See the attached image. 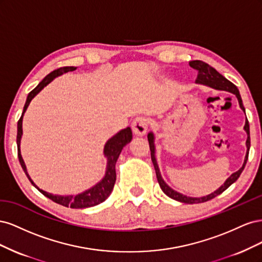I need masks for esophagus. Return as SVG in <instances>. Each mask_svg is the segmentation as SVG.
<instances>
[{"label":"esophagus","instance_id":"1","mask_svg":"<svg viewBox=\"0 0 262 262\" xmlns=\"http://www.w3.org/2000/svg\"><path fill=\"white\" fill-rule=\"evenodd\" d=\"M148 125H149L148 119H146L145 117H138L133 120L131 128L136 136L141 137V136H144V134L146 133V131L148 129Z\"/></svg>","mask_w":262,"mask_h":262}]
</instances>
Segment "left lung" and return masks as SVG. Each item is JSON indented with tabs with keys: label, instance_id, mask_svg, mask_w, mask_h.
I'll return each instance as SVG.
<instances>
[{
	"label": "left lung",
	"instance_id": "1",
	"mask_svg": "<svg viewBox=\"0 0 262 262\" xmlns=\"http://www.w3.org/2000/svg\"><path fill=\"white\" fill-rule=\"evenodd\" d=\"M189 64H190V67H191L192 69H194V70L198 71L196 83L204 84V85H208V86H210V87H213V89L226 91V92L235 94L237 99H238V101H239L241 108L245 112V108H244V105H243V100H242V97H241V95H239L238 89H237L236 85H234L232 82H229V81L227 80V78H225L223 75L220 74L215 69H213L212 67H210V66L208 64V63H205V62H203V61L194 60V61L189 62ZM244 129L246 130V132H247L248 138H247V141H246V145H247V154H246L245 162H244L243 167H242L238 171L234 172L233 175L225 181V184H224L223 186H222L221 188H219V189L216 190V191H214L213 193H211V194H209V195H207V196H202V198H190V196H186V195H184V194L178 193L177 191H175V190H172L171 188H169L167 185L165 184V181L162 179V176H161V173H160V169H158V166H157V163H156V160H155V146H154V137H153V133H148L147 140H148V144H149L150 158H152V162H153L154 168H155V171H156L157 181H158V184H160V187L162 188L164 193L167 194L169 198H171V199H173V200H177V201L184 202V203L192 204V203L207 202V201L213 199V198L217 196V195L221 194L222 192H224L225 190H226L229 186H231L232 184H234V182L239 178L241 173L243 172V170H244V168H245L246 163H247V161H248V154H249V148H250V134H249V123H248V120H246L245 128H244Z\"/></svg>",
	"mask_w": 262,
	"mask_h": 262
}]
</instances>
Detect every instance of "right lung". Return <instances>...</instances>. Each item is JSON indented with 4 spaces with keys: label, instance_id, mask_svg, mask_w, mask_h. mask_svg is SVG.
Instances as JSON below:
<instances>
[{
    "label": "right lung",
    "instance_id": "1",
    "mask_svg": "<svg viewBox=\"0 0 262 262\" xmlns=\"http://www.w3.org/2000/svg\"><path fill=\"white\" fill-rule=\"evenodd\" d=\"M76 70V68L74 67H63V68H59L57 70L52 71L51 73H49L47 75L43 80L39 83L35 89L31 91L26 99L25 102V106H24V110H23V114L19 118L18 123H17V153H18V160L19 163L21 165V168L25 171L26 176L28 177L29 181L33 184L39 191H40L43 195H46L47 198H49L50 200H52L55 203H59L63 207H67V208H72V209H84V208H90V207H94V205H97L101 202H104L107 198L109 196V194L112 193L114 186H115V182H116V162L118 160L119 155H120L121 150L123 148L124 145H126L129 143V142L132 140V131L130 128H126L124 130H121L119 133H117L115 137H113L110 140H108V142L105 145V149H104V153L105 156H107V170H106V175L100 182L96 186H94L93 188L86 190L85 192L81 193V194H77V195H57V194H52V193H48L43 191V190L39 189L35 184L34 181L30 179L29 175L27 173V169H26V166L25 163L23 161V157L20 155V138H21V134H23V129H21V125H23V116L24 113L26 112V109L29 105V102L31 101L36 95L40 92L43 87L49 84L54 77H57L63 73H67L70 72V71H74Z\"/></svg>",
    "mask_w": 262,
    "mask_h": 262
}]
</instances>
